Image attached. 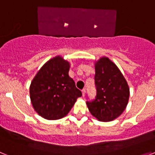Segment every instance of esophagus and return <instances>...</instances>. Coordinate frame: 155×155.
Listing matches in <instances>:
<instances>
[{"instance_id": "34e87169", "label": "esophagus", "mask_w": 155, "mask_h": 155, "mask_svg": "<svg viewBox=\"0 0 155 155\" xmlns=\"http://www.w3.org/2000/svg\"><path fill=\"white\" fill-rule=\"evenodd\" d=\"M81 92H82V96H84V95H85V92H86L85 89H83V90H82Z\"/></svg>"}]
</instances>
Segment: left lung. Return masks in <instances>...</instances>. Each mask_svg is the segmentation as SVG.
Here are the masks:
<instances>
[{
  "label": "left lung",
  "instance_id": "left-lung-1",
  "mask_svg": "<svg viewBox=\"0 0 155 155\" xmlns=\"http://www.w3.org/2000/svg\"><path fill=\"white\" fill-rule=\"evenodd\" d=\"M94 100L87 102L88 110L98 121L109 122L118 118L128 104L130 87L118 67L106 57L94 61Z\"/></svg>",
  "mask_w": 155,
  "mask_h": 155
}]
</instances>
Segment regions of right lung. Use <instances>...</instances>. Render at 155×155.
<instances>
[{
	"label": "right lung",
	"instance_id": "obj_1",
	"mask_svg": "<svg viewBox=\"0 0 155 155\" xmlns=\"http://www.w3.org/2000/svg\"><path fill=\"white\" fill-rule=\"evenodd\" d=\"M71 64L61 56L48 61L32 79L29 94L32 107L42 118L61 119L82 95L69 76Z\"/></svg>",
	"mask_w": 155,
	"mask_h": 155
}]
</instances>
